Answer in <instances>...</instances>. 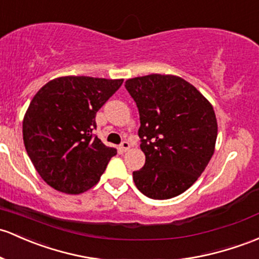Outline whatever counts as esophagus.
Returning <instances> with one entry per match:
<instances>
[{
    "instance_id": "34e87169",
    "label": "esophagus",
    "mask_w": 259,
    "mask_h": 259,
    "mask_svg": "<svg viewBox=\"0 0 259 259\" xmlns=\"http://www.w3.org/2000/svg\"><path fill=\"white\" fill-rule=\"evenodd\" d=\"M130 148H131V144H130V142H127V141H123V142H122L121 144H119V149H121L122 152H127V151H128Z\"/></svg>"
}]
</instances>
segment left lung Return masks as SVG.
<instances>
[{
  "label": "left lung",
  "mask_w": 259,
  "mask_h": 259,
  "mask_svg": "<svg viewBox=\"0 0 259 259\" xmlns=\"http://www.w3.org/2000/svg\"><path fill=\"white\" fill-rule=\"evenodd\" d=\"M140 112L146 163L133 171L143 195L165 200L188 190L215 151L218 122L210 102L174 75L151 74L126 81Z\"/></svg>",
  "instance_id": "8db88e82"
}]
</instances>
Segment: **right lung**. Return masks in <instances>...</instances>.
<instances>
[{
  "instance_id": "right-lung-1",
  "label": "right lung",
  "mask_w": 259,
  "mask_h": 259,
  "mask_svg": "<svg viewBox=\"0 0 259 259\" xmlns=\"http://www.w3.org/2000/svg\"><path fill=\"white\" fill-rule=\"evenodd\" d=\"M123 79L63 76L47 82L30 101L23 142L41 179L65 194H80L100 180L117 154L97 136L96 112Z\"/></svg>"
}]
</instances>
